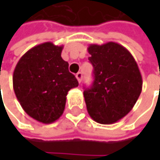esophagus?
I'll return each instance as SVG.
<instances>
[{
	"mask_svg": "<svg viewBox=\"0 0 160 160\" xmlns=\"http://www.w3.org/2000/svg\"><path fill=\"white\" fill-rule=\"evenodd\" d=\"M76 77H77V81H78L79 83H81L82 78H83V75H82V73H81V72H78L77 75H76Z\"/></svg>",
	"mask_w": 160,
	"mask_h": 160,
	"instance_id": "obj_1",
	"label": "esophagus"
}]
</instances>
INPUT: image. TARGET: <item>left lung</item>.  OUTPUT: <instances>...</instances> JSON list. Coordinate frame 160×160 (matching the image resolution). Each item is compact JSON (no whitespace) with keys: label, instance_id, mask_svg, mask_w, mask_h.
<instances>
[{"label":"left lung","instance_id":"1","mask_svg":"<svg viewBox=\"0 0 160 160\" xmlns=\"http://www.w3.org/2000/svg\"><path fill=\"white\" fill-rule=\"evenodd\" d=\"M87 50L94 77L83 92L87 111L97 123L114 124L132 110L142 92L138 65L126 48L114 42L90 44Z\"/></svg>","mask_w":160,"mask_h":160}]
</instances>
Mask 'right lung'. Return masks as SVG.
Segmentation results:
<instances>
[{
	"instance_id": "obj_1",
	"label": "right lung",
	"mask_w": 160,
	"mask_h": 160,
	"mask_svg": "<svg viewBox=\"0 0 160 160\" xmlns=\"http://www.w3.org/2000/svg\"><path fill=\"white\" fill-rule=\"evenodd\" d=\"M63 46L47 42L22 56L13 73V89L25 112L43 124H52L63 114L68 91L78 86L61 58Z\"/></svg>"
}]
</instances>
